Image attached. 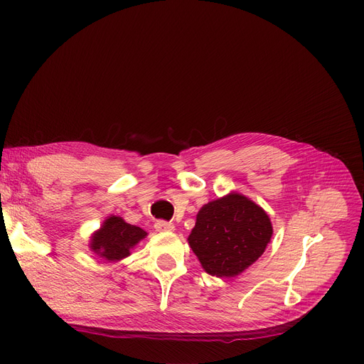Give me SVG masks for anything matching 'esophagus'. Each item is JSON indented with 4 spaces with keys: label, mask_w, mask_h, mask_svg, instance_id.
I'll list each match as a JSON object with an SVG mask.
<instances>
[{
    "label": "esophagus",
    "mask_w": 364,
    "mask_h": 364,
    "mask_svg": "<svg viewBox=\"0 0 364 364\" xmlns=\"http://www.w3.org/2000/svg\"><path fill=\"white\" fill-rule=\"evenodd\" d=\"M155 228L156 232H161V233H165V232H174L176 230V225L172 223H168V221H156L155 223Z\"/></svg>",
    "instance_id": "1"
}]
</instances>
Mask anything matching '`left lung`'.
I'll return each mask as SVG.
<instances>
[{
  "label": "left lung",
  "mask_w": 364,
  "mask_h": 364,
  "mask_svg": "<svg viewBox=\"0 0 364 364\" xmlns=\"http://www.w3.org/2000/svg\"><path fill=\"white\" fill-rule=\"evenodd\" d=\"M273 236L264 209L242 193L205 203L187 240L202 269L215 277H236L264 254Z\"/></svg>",
  "instance_id": "left-lung-1"
}]
</instances>
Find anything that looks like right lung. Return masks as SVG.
I'll return each instance as SVG.
<instances>
[{
    "instance_id": "add662e5",
    "label": "right lung",
    "mask_w": 364,
    "mask_h": 364,
    "mask_svg": "<svg viewBox=\"0 0 364 364\" xmlns=\"http://www.w3.org/2000/svg\"><path fill=\"white\" fill-rule=\"evenodd\" d=\"M146 236L143 228L127 223L119 215H109L99 230L90 236L88 247L99 258L117 262L129 257L131 251Z\"/></svg>"
}]
</instances>
